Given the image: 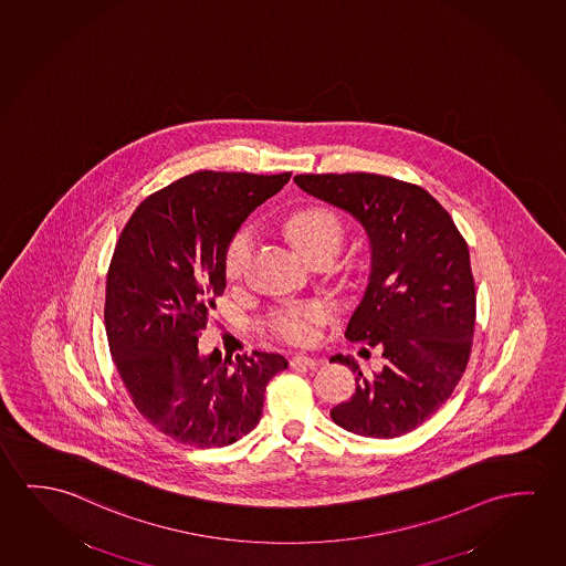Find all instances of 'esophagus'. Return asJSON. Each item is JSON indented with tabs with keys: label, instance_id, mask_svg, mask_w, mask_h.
Listing matches in <instances>:
<instances>
[{
	"label": "esophagus",
	"instance_id": "1",
	"mask_svg": "<svg viewBox=\"0 0 566 566\" xmlns=\"http://www.w3.org/2000/svg\"><path fill=\"white\" fill-rule=\"evenodd\" d=\"M319 365H322V360H317V358L300 357V355L290 358L292 368H317Z\"/></svg>",
	"mask_w": 566,
	"mask_h": 566
}]
</instances>
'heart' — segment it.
<instances>
[{"mask_svg":"<svg viewBox=\"0 0 566 566\" xmlns=\"http://www.w3.org/2000/svg\"><path fill=\"white\" fill-rule=\"evenodd\" d=\"M286 235L296 244L297 251L307 259L339 252L345 239V221L335 209L307 208L287 219ZM254 235L251 229H239L227 241L223 249V272L227 280H239L251 261ZM329 305L319 300L284 304L276 307L269 317L270 329L279 337L294 345H312L317 337V327L329 319Z\"/></svg>","mask_w":566,"mask_h":566,"instance_id":"b5f03b06","label":"heart"}]
</instances>
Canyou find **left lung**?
I'll list each match as a JSON object with an SVG mask.
<instances>
[{
  "instance_id": "1",
  "label": "left lung",
  "mask_w": 566,
  "mask_h": 566,
  "mask_svg": "<svg viewBox=\"0 0 566 566\" xmlns=\"http://www.w3.org/2000/svg\"><path fill=\"white\" fill-rule=\"evenodd\" d=\"M294 182L357 218L370 239V279L348 322L350 343L382 348V373L357 378L350 400L331 409L357 436L391 439L431 418L469 365L476 292L469 244L449 211L416 184L390 176L297 175Z\"/></svg>"
}]
</instances>
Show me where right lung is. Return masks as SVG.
<instances>
[{"label": "right lung", "instance_id": "1", "mask_svg": "<svg viewBox=\"0 0 566 566\" xmlns=\"http://www.w3.org/2000/svg\"><path fill=\"white\" fill-rule=\"evenodd\" d=\"M292 172L201 170L150 193L123 227L105 284V333L130 400L178 443L211 449L251 433L279 353L203 357L201 331L226 290L223 249Z\"/></svg>", "mask_w": 566, "mask_h": 566}]
</instances>
